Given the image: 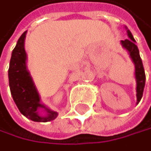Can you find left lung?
<instances>
[{
    "instance_id": "1",
    "label": "left lung",
    "mask_w": 151,
    "mask_h": 151,
    "mask_svg": "<svg viewBox=\"0 0 151 151\" xmlns=\"http://www.w3.org/2000/svg\"><path fill=\"white\" fill-rule=\"evenodd\" d=\"M128 32V35L130 39H125L122 40L121 43L122 46L125 49L128 50V52H130L131 57L133 61V63L135 65V78H136V97H137V103L140 101L142 99L143 92H144L145 88V83H146V74H145V69L143 67V63L139 54V50H138L137 46L135 45V40L133 38V36L130 31Z\"/></svg>"
}]
</instances>
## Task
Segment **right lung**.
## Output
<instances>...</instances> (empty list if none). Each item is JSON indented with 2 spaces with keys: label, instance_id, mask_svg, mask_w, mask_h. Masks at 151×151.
<instances>
[{
  "label": "right lung",
  "instance_id": "add662e5",
  "mask_svg": "<svg viewBox=\"0 0 151 151\" xmlns=\"http://www.w3.org/2000/svg\"><path fill=\"white\" fill-rule=\"evenodd\" d=\"M26 32L19 38L15 49L12 52L8 77L12 97L19 112L29 119L36 122H47L56 118L58 114L50 111L40 103L38 93L26 69V52L24 50V39ZM43 108L48 112L47 116H40L37 111Z\"/></svg>",
  "mask_w": 151,
  "mask_h": 151
}]
</instances>
